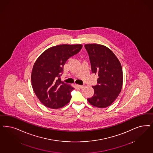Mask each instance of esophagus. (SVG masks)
<instances>
[{"label":"esophagus","mask_w":153,"mask_h":153,"mask_svg":"<svg viewBox=\"0 0 153 153\" xmlns=\"http://www.w3.org/2000/svg\"><path fill=\"white\" fill-rule=\"evenodd\" d=\"M78 87H79V88L83 89L84 87V85H77Z\"/></svg>","instance_id":"esophagus-1"}]
</instances>
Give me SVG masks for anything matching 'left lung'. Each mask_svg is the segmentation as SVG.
<instances>
[{"label": "left lung", "mask_w": 153, "mask_h": 153, "mask_svg": "<svg viewBox=\"0 0 153 153\" xmlns=\"http://www.w3.org/2000/svg\"><path fill=\"white\" fill-rule=\"evenodd\" d=\"M92 73L98 76L97 84L92 86L93 97L87 99L89 103L99 108L111 105L118 97L123 85L122 65L111 49L104 45L87 44Z\"/></svg>", "instance_id": "obj_1"}]
</instances>
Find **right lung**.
Returning <instances> with one entry per match:
<instances>
[{
    "label": "right lung",
    "mask_w": 153,
    "mask_h": 153,
    "mask_svg": "<svg viewBox=\"0 0 153 153\" xmlns=\"http://www.w3.org/2000/svg\"><path fill=\"white\" fill-rule=\"evenodd\" d=\"M83 45H59L46 49L33 65L31 80L34 93L40 101L49 108H61L69 103L71 85L61 81L64 66L70 57L78 53Z\"/></svg>",
    "instance_id": "1"
}]
</instances>
